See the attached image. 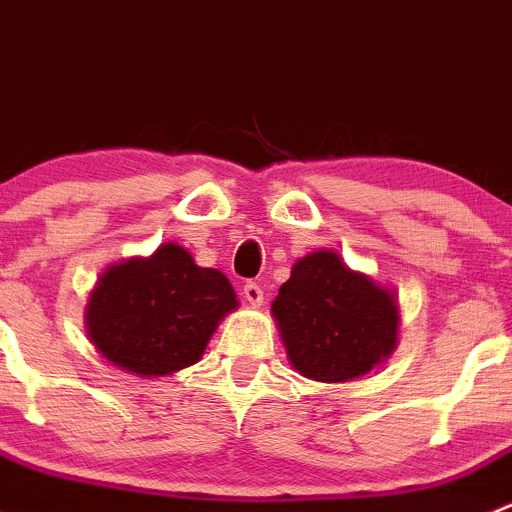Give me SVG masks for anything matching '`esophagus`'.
<instances>
[{
  "label": "esophagus",
  "instance_id": "34e87169",
  "mask_svg": "<svg viewBox=\"0 0 512 512\" xmlns=\"http://www.w3.org/2000/svg\"><path fill=\"white\" fill-rule=\"evenodd\" d=\"M242 294H245V299L250 304H262V299H265V292H262V287L257 285V282H247V285L242 287Z\"/></svg>",
  "mask_w": 512,
  "mask_h": 512
}]
</instances>
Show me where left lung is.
<instances>
[{"instance_id": "obj_1", "label": "left lung", "mask_w": 512, "mask_h": 512, "mask_svg": "<svg viewBox=\"0 0 512 512\" xmlns=\"http://www.w3.org/2000/svg\"><path fill=\"white\" fill-rule=\"evenodd\" d=\"M272 314L292 366L314 381L356 379L396 347V299L332 250L312 252L292 267Z\"/></svg>"}]
</instances>
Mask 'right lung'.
<instances>
[{
    "mask_svg": "<svg viewBox=\"0 0 512 512\" xmlns=\"http://www.w3.org/2000/svg\"><path fill=\"white\" fill-rule=\"evenodd\" d=\"M237 307L223 272L198 267L180 245L158 247L101 275L89 299V337L111 364L163 376L195 364Z\"/></svg>",
    "mask_w": 512,
    "mask_h": 512,
    "instance_id": "add662e5",
    "label": "right lung"
}]
</instances>
